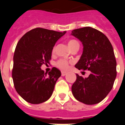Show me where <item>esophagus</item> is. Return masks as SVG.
<instances>
[{
  "instance_id": "1",
  "label": "esophagus",
  "mask_w": 125,
  "mask_h": 125,
  "mask_svg": "<svg viewBox=\"0 0 125 125\" xmlns=\"http://www.w3.org/2000/svg\"><path fill=\"white\" fill-rule=\"evenodd\" d=\"M62 73V76H65V75H66V74H67V73L66 72H64V71H62V73Z\"/></svg>"
}]
</instances>
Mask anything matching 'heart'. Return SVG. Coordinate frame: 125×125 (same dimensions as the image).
Instances as JSON below:
<instances>
[{
  "label": "heart",
  "mask_w": 125,
  "mask_h": 125,
  "mask_svg": "<svg viewBox=\"0 0 125 125\" xmlns=\"http://www.w3.org/2000/svg\"><path fill=\"white\" fill-rule=\"evenodd\" d=\"M68 45L69 48L71 49L73 47H76V46H79V43L76 40H74V39H71V40H69L68 41ZM54 51L55 49L54 47L52 49V53L54 52ZM69 63H70V62L69 61L66 60L65 59H60V60L57 61L56 63V65L62 70L66 71L69 69Z\"/></svg>",
  "instance_id": "b5f03b06"
}]
</instances>
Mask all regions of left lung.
<instances>
[{
  "label": "left lung",
  "instance_id": "1",
  "mask_svg": "<svg viewBox=\"0 0 125 125\" xmlns=\"http://www.w3.org/2000/svg\"><path fill=\"white\" fill-rule=\"evenodd\" d=\"M71 34L83 46L75 67L90 71L87 78L76 74L72 93L76 100L85 104H97L110 93L116 78L117 62L112 45L103 33L89 26L73 30Z\"/></svg>",
  "mask_w": 125,
  "mask_h": 125
}]
</instances>
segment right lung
Listing matches in <instances>:
<instances>
[{"instance_id": "add662e5", "label": "right lung", "mask_w": 125, "mask_h": 125, "mask_svg": "<svg viewBox=\"0 0 125 125\" xmlns=\"http://www.w3.org/2000/svg\"><path fill=\"white\" fill-rule=\"evenodd\" d=\"M65 33L36 28L26 32L17 43L12 78L15 90L26 102L40 104L51 97L60 71L53 67L47 74L41 67L49 63L53 47Z\"/></svg>"}]
</instances>
